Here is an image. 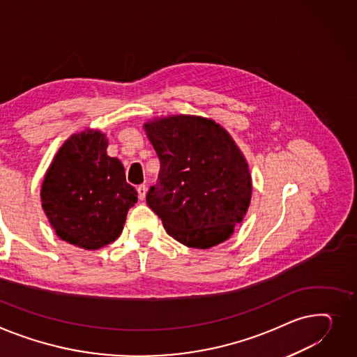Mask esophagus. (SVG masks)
<instances>
[{
	"mask_svg": "<svg viewBox=\"0 0 357 357\" xmlns=\"http://www.w3.org/2000/svg\"><path fill=\"white\" fill-rule=\"evenodd\" d=\"M146 191H148L146 185H139V186H137V195H139V199H140V201H144V199H145V197H146Z\"/></svg>",
	"mask_w": 357,
	"mask_h": 357,
	"instance_id": "esophagus-1",
	"label": "esophagus"
}]
</instances>
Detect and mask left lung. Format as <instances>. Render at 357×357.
Returning a JSON list of instances; mask_svg holds the SVG:
<instances>
[{"label": "left lung", "instance_id": "left-lung-1", "mask_svg": "<svg viewBox=\"0 0 357 357\" xmlns=\"http://www.w3.org/2000/svg\"><path fill=\"white\" fill-rule=\"evenodd\" d=\"M160 162L146 202L172 238L192 248L228 240L250 206L248 165L228 132L199 116L145 125Z\"/></svg>", "mask_w": 357, "mask_h": 357}]
</instances>
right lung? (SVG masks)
Masks as SVG:
<instances>
[{
	"mask_svg": "<svg viewBox=\"0 0 357 357\" xmlns=\"http://www.w3.org/2000/svg\"><path fill=\"white\" fill-rule=\"evenodd\" d=\"M100 132L73 135L57 152L43 188V209L63 241L86 250L113 243L137 201L125 168L106 153Z\"/></svg>",
	"mask_w": 357,
	"mask_h": 357,
	"instance_id": "right-lung-1",
	"label": "right lung"
}]
</instances>
